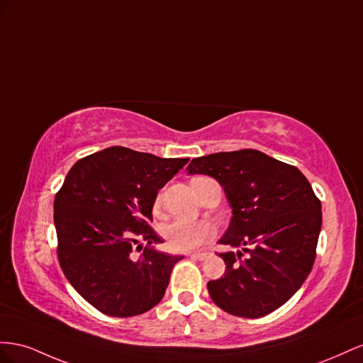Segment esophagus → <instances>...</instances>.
Masks as SVG:
<instances>
[{"instance_id": "34e87169", "label": "esophagus", "mask_w": 363, "mask_h": 363, "mask_svg": "<svg viewBox=\"0 0 363 363\" xmlns=\"http://www.w3.org/2000/svg\"><path fill=\"white\" fill-rule=\"evenodd\" d=\"M190 258H194V260H205L208 257V252H191L189 254Z\"/></svg>"}]
</instances>
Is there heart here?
Segmentation results:
<instances>
[{"mask_svg":"<svg viewBox=\"0 0 363 363\" xmlns=\"http://www.w3.org/2000/svg\"><path fill=\"white\" fill-rule=\"evenodd\" d=\"M214 234L213 226L191 219H178L165 226L164 235L174 251H190L202 245Z\"/></svg>","mask_w":363,"mask_h":363,"instance_id":"obj_1","label":"heart"}]
</instances>
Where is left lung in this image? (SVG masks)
<instances>
[{
	"label": "left lung",
	"mask_w": 363,
	"mask_h": 363,
	"mask_svg": "<svg viewBox=\"0 0 363 363\" xmlns=\"http://www.w3.org/2000/svg\"><path fill=\"white\" fill-rule=\"evenodd\" d=\"M187 172L222 185L233 217L219 243L242 247L219 254L226 271L206 284L214 304L251 319L281 307L312 271L323 225L306 176L254 149L194 158Z\"/></svg>",
	"instance_id": "1"
}]
</instances>
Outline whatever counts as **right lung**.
<instances>
[{
	"mask_svg": "<svg viewBox=\"0 0 363 363\" xmlns=\"http://www.w3.org/2000/svg\"><path fill=\"white\" fill-rule=\"evenodd\" d=\"M187 162L113 146L68 172L55 198L59 263L71 286L101 313L135 316L162 299L184 257L153 246L162 240L150 226L152 208L158 190Z\"/></svg>",
	"mask_w": 363,
	"mask_h": 363,
	"instance_id": "obj_1",
	"label": "right lung"
}]
</instances>
